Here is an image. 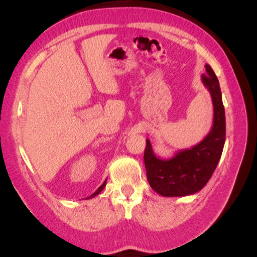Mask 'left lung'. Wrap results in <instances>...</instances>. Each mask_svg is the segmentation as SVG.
<instances>
[{
    "label": "left lung",
    "instance_id": "8db88e82",
    "mask_svg": "<svg viewBox=\"0 0 257 257\" xmlns=\"http://www.w3.org/2000/svg\"><path fill=\"white\" fill-rule=\"evenodd\" d=\"M202 84L211 95L213 123L210 133L198 144L176 152L171 158L156 155L146 139L144 162L152 189L164 197H184L203 189L219 163L225 142V114L219 80L210 64Z\"/></svg>",
    "mask_w": 257,
    "mask_h": 257
}]
</instances>
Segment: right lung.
Masks as SVG:
<instances>
[{
	"instance_id": "obj_1",
	"label": "right lung",
	"mask_w": 257,
	"mask_h": 257,
	"mask_svg": "<svg viewBox=\"0 0 257 257\" xmlns=\"http://www.w3.org/2000/svg\"><path fill=\"white\" fill-rule=\"evenodd\" d=\"M106 186V180L105 181H104V184L102 185V186H99V188L96 190V191H95V193L94 194H92V195H90V196H88V197H87L86 199H89V198H93V197H95V196H96V195H98L99 193H101V191L104 189V187H105Z\"/></svg>"
}]
</instances>
